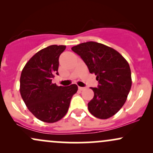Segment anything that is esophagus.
<instances>
[{"instance_id":"34e87169","label":"esophagus","mask_w":153,"mask_h":153,"mask_svg":"<svg viewBox=\"0 0 153 153\" xmlns=\"http://www.w3.org/2000/svg\"><path fill=\"white\" fill-rule=\"evenodd\" d=\"M78 89L80 91H84V90H85V87H78Z\"/></svg>"}]
</instances>
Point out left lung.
Returning a JSON list of instances; mask_svg holds the SVG:
<instances>
[{
	"label": "left lung",
	"instance_id": "8db88e82",
	"mask_svg": "<svg viewBox=\"0 0 153 153\" xmlns=\"http://www.w3.org/2000/svg\"><path fill=\"white\" fill-rule=\"evenodd\" d=\"M85 63L91 73L96 75L97 88L88 103L91 114L106 119L117 114L127 100L131 86V71L127 61L113 48L95 42L72 47Z\"/></svg>",
	"mask_w": 153,
	"mask_h": 153
}]
</instances>
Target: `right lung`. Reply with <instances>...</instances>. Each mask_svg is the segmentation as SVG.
I'll use <instances>...</instances> for the list:
<instances>
[{
  "label": "right lung",
  "instance_id": "obj_1",
  "mask_svg": "<svg viewBox=\"0 0 153 153\" xmlns=\"http://www.w3.org/2000/svg\"><path fill=\"white\" fill-rule=\"evenodd\" d=\"M65 45H51L39 51L28 61L20 78V93L31 113L39 120L53 123L60 120L69 108L75 84L57 86L52 80L59 75V57Z\"/></svg>",
  "mask_w": 153,
  "mask_h": 153
}]
</instances>
